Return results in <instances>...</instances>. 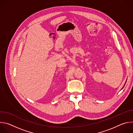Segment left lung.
Returning <instances> with one entry per match:
<instances>
[{
    "label": "left lung",
    "mask_w": 133,
    "mask_h": 133,
    "mask_svg": "<svg viewBox=\"0 0 133 133\" xmlns=\"http://www.w3.org/2000/svg\"><path fill=\"white\" fill-rule=\"evenodd\" d=\"M125 85H124V86H125Z\"/></svg>",
    "instance_id": "left-lung-1"
}]
</instances>
